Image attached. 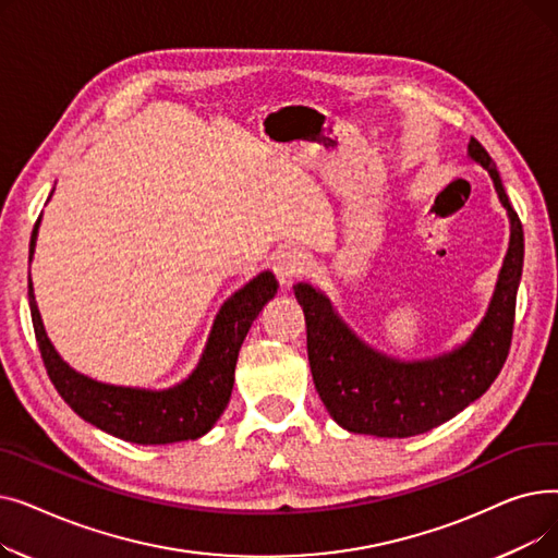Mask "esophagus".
<instances>
[{"label":"esophagus","instance_id":"obj_1","mask_svg":"<svg viewBox=\"0 0 558 558\" xmlns=\"http://www.w3.org/2000/svg\"><path fill=\"white\" fill-rule=\"evenodd\" d=\"M310 271V255L301 248H287L276 259V276L282 284H291Z\"/></svg>","mask_w":558,"mask_h":558}]
</instances>
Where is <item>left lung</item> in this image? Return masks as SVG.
Wrapping results in <instances>:
<instances>
[{
    "label": "left lung",
    "mask_w": 558,
    "mask_h": 558,
    "mask_svg": "<svg viewBox=\"0 0 558 558\" xmlns=\"http://www.w3.org/2000/svg\"><path fill=\"white\" fill-rule=\"evenodd\" d=\"M468 156L490 173L511 221V240L488 312L465 343L429 360H393L350 330L324 291L307 282L294 284L305 312L314 387L348 432L385 438L425 434L484 396L507 362L524 257L522 223L493 158L475 137L468 142Z\"/></svg>",
    "instance_id": "obj_1"
}]
</instances>
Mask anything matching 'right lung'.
<instances>
[{
	"instance_id": "right-lung-1",
	"label": "right lung",
	"mask_w": 558,
	"mask_h": 558,
	"mask_svg": "<svg viewBox=\"0 0 558 558\" xmlns=\"http://www.w3.org/2000/svg\"><path fill=\"white\" fill-rule=\"evenodd\" d=\"M51 196V194H49ZM38 226H34L28 259L36 251ZM278 291L271 271H262L221 305L203 355L187 379L162 391L133 389L97 383L76 373L51 345L36 305L34 284L28 278V307L47 375L56 391L90 425L137 446H165L187 441L210 432L228 407L234 364L251 324Z\"/></svg>"
}]
</instances>
